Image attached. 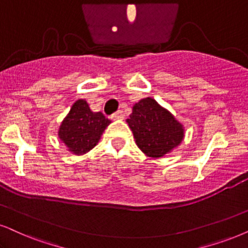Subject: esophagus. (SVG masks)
Instances as JSON below:
<instances>
[{
    "label": "esophagus",
    "instance_id": "1",
    "mask_svg": "<svg viewBox=\"0 0 248 248\" xmlns=\"http://www.w3.org/2000/svg\"><path fill=\"white\" fill-rule=\"evenodd\" d=\"M111 118L113 119V120H122V119L124 118V111H122V109H119L118 112H115V113L111 115Z\"/></svg>",
    "mask_w": 248,
    "mask_h": 248
}]
</instances>
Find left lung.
I'll use <instances>...</instances> for the list:
<instances>
[{
	"label": "left lung",
	"instance_id": "1",
	"mask_svg": "<svg viewBox=\"0 0 248 248\" xmlns=\"http://www.w3.org/2000/svg\"><path fill=\"white\" fill-rule=\"evenodd\" d=\"M127 122L137 146L152 158L167 155L180 145L184 137L183 126L151 97L140 99L134 105Z\"/></svg>",
	"mask_w": 248,
	"mask_h": 248
}]
</instances>
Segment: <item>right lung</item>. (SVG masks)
<instances>
[{"label": "right lung", "instance_id": "add662e5", "mask_svg": "<svg viewBox=\"0 0 248 248\" xmlns=\"http://www.w3.org/2000/svg\"><path fill=\"white\" fill-rule=\"evenodd\" d=\"M109 124L111 121L102 112H93L84 99H79L62 122L58 136L68 151L78 155H84L96 146Z\"/></svg>", "mask_w": 248, "mask_h": 248}]
</instances>
